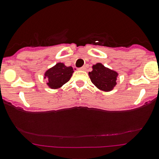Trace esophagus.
<instances>
[{"label": "esophagus", "instance_id": "esophagus-1", "mask_svg": "<svg viewBox=\"0 0 159 159\" xmlns=\"http://www.w3.org/2000/svg\"><path fill=\"white\" fill-rule=\"evenodd\" d=\"M86 68H87V66H83V67H81V68H80V70H85Z\"/></svg>", "mask_w": 159, "mask_h": 159}]
</instances>
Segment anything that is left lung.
Segmentation results:
<instances>
[{
  "label": "left lung",
  "mask_w": 159,
  "mask_h": 159,
  "mask_svg": "<svg viewBox=\"0 0 159 159\" xmlns=\"http://www.w3.org/2000/svg\"><path fill=\"white\" fill-rule=\"evenodd\" d=\"M92 68V71L89 73L92 82L102 91L109 92L112 90L116 84V81L118 74L114 70L106 68L99 63L93 65Z\"/></svg>",
  "instance_id": "obj_1"
}]
</instances>
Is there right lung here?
<instances>
[{
	"label": "right lung",
	"mask_w": 159,
	"mask_h": 159,
	"mask_svg": "<svg viewBox=\"0 0 159 159\" xmlns=\"http://www.w3.org/2000/svg\"><path fill=\"white\" fill-rule=\"evenodd\" d=\"M73 72L72 67H66L62 63H58L46 72L45 78L48 79L49 87L53 89H58L70 80Z\"/></svg>",
	"instance_id": "1"
}]
</instances>
